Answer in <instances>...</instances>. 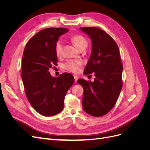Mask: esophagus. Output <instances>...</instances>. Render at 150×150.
Here are the masks:
<instances>
[{
	"mask_svg": "<svg viewBox=\"0 0 150 150\" xmlns=\"http://www.w3.org/2000/svg\"><path fill=\"white\" fill-rule=\"evenodd\" d=\"M74 80H75V83L77 82V81L78 80V76H74Z\"/></svg>",
	"mask_w": 150,
	"mask_h": 150,
	"instance_id": "esophagus-1",
	"label": "esophagus"
}]
</instances>
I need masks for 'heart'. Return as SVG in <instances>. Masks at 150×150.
<instances>
[{"label":"heart","mask_w":150,"mask_h":150,"mask_svg":"<svg viewBox=\"0 0 150 150\" xmlns=\"http://www.w3.org/2000/svg\"><path fill=\"white\" fill-rule=\"evenodd\" d=\"M71 42L74 44V46L78 48L79 50L82 48H86L88 45V40L85 37L81 34H75L71 36L70 38ZM55 50L56 55L57 57L61 56L62 52V42L61 40H58L55 44ZM82 65V62L79 61H74V60H69L63 64L64 69L71 72L76 73L79 71V67Z\"/></svg>","instance_id":"b5f03b06"}]
</instances>
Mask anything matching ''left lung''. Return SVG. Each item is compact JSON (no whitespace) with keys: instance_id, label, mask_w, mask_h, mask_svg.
<instances>
[{"instance_id":"left-lung-1","label":"left lung","mask_w":150,"mask_h":150,"mask_svg":"<svg viewBox=\"0 0 150 150\" xmlns=\"http://www.w3.org/2000/svg\"><path fill=\"white\" fill-rule=\"evenodd\" d=\"M89 35L92 52L84 73L94 72V82L79 79L84 89L83 108L93 116L100 117L110 112L118 99L122 86V64L118 46L105 31L94 27L81 28Z\"/></svg>"}]
</instances>
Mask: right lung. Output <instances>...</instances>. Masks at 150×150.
<instances>
[{
    "instance_id": "right-lung-1",
    "label": "right lung",
    "mask_w": 150,
    "mask_h": 150,
    "mask_svg": "<svg viewBox=\"0 0 150 150\" xmlns=\"http://www.w3.org/2000/svg\"><path fill=\"white\" fill-rule=\"evenodd\" d=\"M66 28H46L26 44L22 60V79L26 97L39 114L52 116L64 108L66 93L74 82L72 74L64 72L53 78L49 70L57 66L55 44Z\"/></svg>"
}]
</instances>
